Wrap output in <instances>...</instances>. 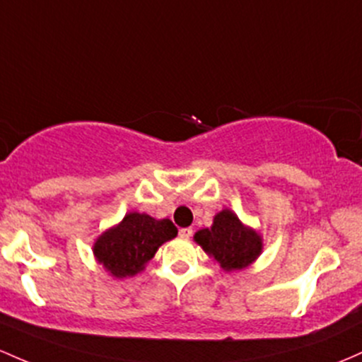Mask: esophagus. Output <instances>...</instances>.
Instances as JSON below:
<instances>
[{
	"label": "esophagus",
	"instance_id": "obj_1",
	"mask_svg": "<svg viewBox=\"0 0 362 362\" xmlns=\"http://www.w3.org/2000/svg\"><path fill=\"white\" fill-rule=\"evenodd\" d=\"M178 235H180V239H190L192 237V228H182L180 232H178Z\"/></svg>",
	"mask_w": 362,
	"mask_h": 362
}]
</instances>
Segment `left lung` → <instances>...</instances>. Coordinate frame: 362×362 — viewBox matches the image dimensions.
<instances>
[{"label": "left lung", "mask_w": 362, "mask_h": 362, "mask_svg": "<svg viewBox=\"0 0 362 362\" xmlns=\"http://www.w3.org/2000/svg\"><path fill=\"white\" fill-rule=\"evenodd\" d=\"M194 242L226 273L249 268L261 256L264 245L261 233L242 223L228 208L214 214L209 228L197 230Z\"/></svg>", "instance_id": "left-lung-1"}]
</instances>
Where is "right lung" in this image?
Masks as SVG:
<instances>
[{
	"label": "right lung",
	"mask_w": 362,
	"mask_h": 362,
	"mask_svg": "<svg viewBox=\"0 0 362 362\" xmlns=\"http://www.w3.org/2000/svg\"><path fill=\"white\" fill-rule=\"evenodd\" d=\"M177 233V226L168 218L156 220L146 213L129 211L120 223L106 228L94 240V259L113 278L134 276Z\"/></svg>",
	"instance_id": "1"
}]
</instances>
